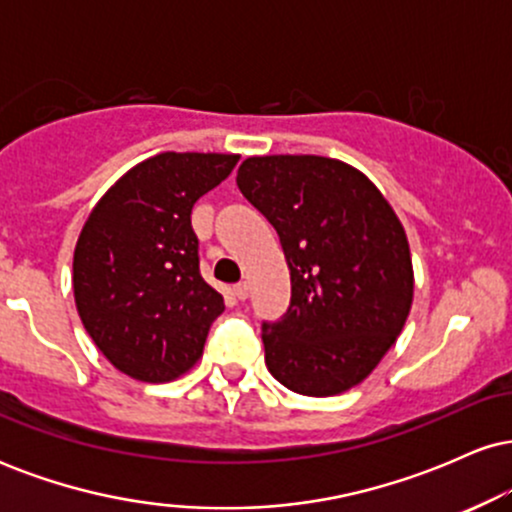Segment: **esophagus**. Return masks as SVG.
Listing matches in <instances>:
<instances>
[{
  "label": "esophagus",
  "instance_id": "1",
  "mask_svg": "<svg viewBox=\"0 0 512 512\" xmlns=\"http://www.w3.org/2000/svg\"><path fill=\"white\" fill-rule=\"evenodd\" d=\"M233 296H236L238 301H245V298H248V284H245V281H240V284L233 286Z\"/></svg>",
  "mask_w": 512,
  "mask_h": 512
}]
</instances>
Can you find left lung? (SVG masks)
<instances>
[{
	"label": "left lung",
	"instance_id": "obj_1",
	"mask_svg": "<svg viewBox=\"0 0 512 512\" xmlns=\"http://www.w3.org/2000/svg\"><path fill=\"white\" fill-rule=\"evenodd\" d=\"M238 187L276 228L291 305L264 322V363L298 395L332 397L373 373L414 301L402 223L361 170L325 156H252Z\"/></svg>",
	"mask_w": 512,
	"mask_h": 512
}]
</instances>
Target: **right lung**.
Segmentation results:
<instances>
[{
    "mask_svg": "<svg viewBox=\"0 0 512 512\" xmlns=\"http://www.w3.org/2000/svg\"><path fill=\"white\" fill-rule=\"evenodd\" d=\"M236 154L166 151L98 199L74 250V301L120 373L170 383L202 356L223 296L199 274L192 207L231 175Z\"/></svg>",
    "mask_w": 512,
    "mask_h": 512,
    "instance_id": "obj_1",
    "label": "right lung"
}]
</instances>
